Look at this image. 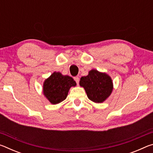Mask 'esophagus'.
Wrapping results in <instances>:
<instances>
[{
    "instance_id": "34e87169",
    "label": "esophagus",
    "mask_w": 153,
    "mask_h": 153,
    "mask_svg": "<svg viewBox=\"0 0 153 153\" xmlns=\"http://www.w3.org/2000/svg\"><path fill=\"white\" fill-rule=\"evenodd\" d=\"M74 79H75V81L76 82L77 84H79V77H74Z\"/></svg>"
}]
</instances>
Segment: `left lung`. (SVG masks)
<instances>
[{"label":"left lung","instance_id":"8db88e82","mask_svg":"<svg viewBox=\"0 0 153 153\" xmlns=\"http://www.w3.org/2000/svg\"><path fill=\"white\" fill-rule=\"evenodd\" d=\"M79 86L83 87L90 100L102 103L112 93L113 84L111 77L106 73L92 69L88 75L80 78Z\"/></svg>","mask_w":153,"mask_h":153}]
</instances>
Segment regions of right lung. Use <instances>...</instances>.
<instances>
[{
  "instance_id": "obj_1",
  "label": "right lung",
  "mask_w": 153,
  "mask_h": 153,
  "mask_svg": "<svg viewBox=\"0 0 153 153\" xmlns=\"http://www.w3.org/2000/svg\"><path fill=\"white\" fill-rule=\"evenodd\" d=\"M76 86V82L71 77L55 71L44 82L43 93L51 104L56 105L63 101L69 89Z\"/></svg>"
}]
</instances>
